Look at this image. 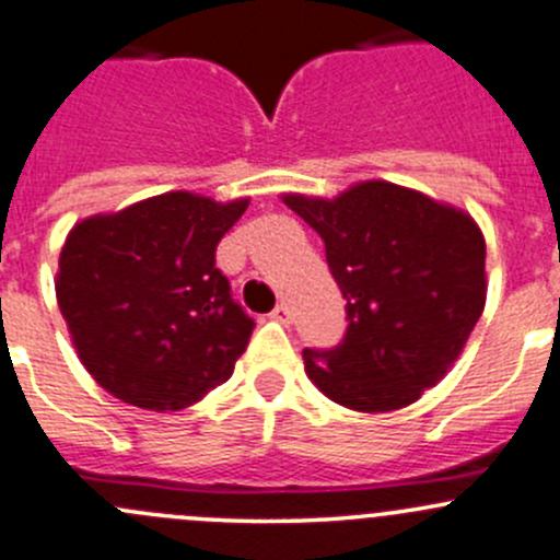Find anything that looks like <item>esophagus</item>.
<instances>
[{"label": "esophagus", "mask_w": 560, "mask_h": 560, "mask_svg": "<svg viewBox=\"0 0 560 560\" xmlns=\"http://www.w3.org/2000/svg\"><path fill=\"white\" fill-rule=\"evenodd\" d=\"M269 318L278 323H291V310H288V304H278V307L269 313Z\"/></svg>", "instance_id": "34e87169"}]
</instances>
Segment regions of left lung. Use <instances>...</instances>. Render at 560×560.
<instances>
[{
	"instance_id": "left-lung-1",
	"label": "left lung",
	"mask_w": 560,
	"mask_h": 560,
	"mask_svg": "<svg viewBox=\"0 0 560 560\" xmlns=\"http://www.w3.org/2000/svg\"><path fill=\"white\" fill-rule=\"evenodd\" d=\"M282 201L320 234L348 299L342 345L304 350L307 377L355 412L418 401L451 372L486 307V237L475 218L385 180Z\"/></svg>"
}]
</instances>
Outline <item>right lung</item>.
<instances>
[{"label":"right lung","instance_id":"right-lung-1","mask_svg":"<svg viewBox=\"0 0 560 560\" xmlns=\"http://www.w3.org/2000/svg\"><path fill=\"white\" fill-rule=\"evenodd\" d=\"M247 201L170 191L69 229L56 299L80 364L115 399L177 412L232 377L253 320L215 247Z\"/></svg>","mask_w":560,"mask_h":560}]
</instances>
